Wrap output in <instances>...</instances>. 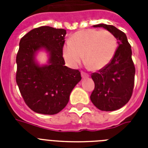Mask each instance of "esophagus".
I'll list each match as a JSON object with an SVG mask.
<instances>
[{
    "instance_id": "esophagus-1",
    "label": "esophagus",
    "mask_w": 148,
    "mask_h": 148,
    "mask_svg": "<svg viewBox=\"0 0 148 148\" xmlns=\"http://www.w3.org/2000/svg\"><path fill=\"white\" fill-rule=\"evenodd\" d=\"M81 77H82L83 78H86V77H89V74L85 73V72L81 71Z\"/></svg>"
}]
</instances>
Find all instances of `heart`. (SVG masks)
<instances>
[{
	"mask_svg": "<svg viewBox=\"0 0 148 148\" xmlns=\"http://www.w3.org/2000/svg\"><path fill=\"white\" fill-rule=\"evenodd\" d=\"M117 39L108 31L86 29L74 33L63 45L62 55L69 67L75 68L84 60L93 71L106 67L114 57Z\"/></svg>",
	"mask_w": 148,
	"mask_h": 148,
	"instance_id": "1",
	"label": "heart"
}]
</instances>
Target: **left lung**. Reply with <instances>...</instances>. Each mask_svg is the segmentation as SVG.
I'll list each match as a JSON object with an SVG mask.
<instances>
[{
	"instance_id": "left-lung-1",
	"label": "left lung",
	"mask_w": 148,
	"mask_h": 148,
	"mask_svg": "<svg viewBox=\"0 0 148 148\" xmlns=\"http://www.w3.org/2000/svg\"><path fill=\"white\" fill-rule=\"evenodd\" d=\"M93 27L110 31L117 40L118 47L110 64L98 73L91 74L95 87L90 101L99 110H118L128 102L133 92L135 67L131 47L126 34L114 26L100 24Z\"/></svg>"
}]
</instances>
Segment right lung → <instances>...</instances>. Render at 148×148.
<instances>
[{
  "label": "right lung",
  "mask_w": 148,
  "mask_h": 148,
  "mask_svg": "<svg viewBox=\"0 0 148 148\" xmlns=\"http://www.w3.org/2000/svg\"><path fill=\"white\" fill-rule=\"evenodd\" d=\"M66 34L64 29L42 26L20 40L16 81L27 105L38 114L52 115L62 110L81 80L78 70L64 66L62 48ZM40 50L48 53L45 65H40L36 59Z\"/></svg>",
  "instance_id": "1"
}]
</instances>
